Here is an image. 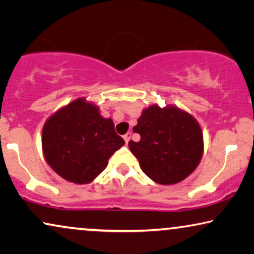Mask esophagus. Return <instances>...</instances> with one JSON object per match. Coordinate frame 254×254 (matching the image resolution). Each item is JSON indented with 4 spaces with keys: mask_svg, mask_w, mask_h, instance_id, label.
<instances>
[{
    "mask_svg": "<svg viewBox=\"0 0 254 254\" xmlns=\"http://www.w3.org/2000/svg\"><path fill=\"white\" fill-rule=\"evenodd\" d=\"M123 138H124V140H125V143H129V140L131 139V132H127V133H125L124 136H123Z\"/></svg>",
    "mask_w": 254,
    "mask_h": 254,
    "instance_id": "esophagus-1",
    "label": "esophagus"
}]
</instances>
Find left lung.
I'll list each match as a JSON object with an SVG mask.
<instances>
[{
    "mask_svg": "<svg viewBox=\"0 0 254 254\" xmlns=\"http://www.w3.org/2000/svg\"><path fill=\"white\" fill-rule=\"evenodd\" d=\"M139 141L129 147L141 171L160 185L178 184L197 167L203 153V136L192 116L178 108L151 106L133 127Z\"/></svg>",
    "mask_w": 254,
    "mask_h": 254,
    "instance_id": "left-lung-1",
    "label": "left lung"
}]
</instances>
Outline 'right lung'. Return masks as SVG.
Masks as SVG:
<instances>
[{"label": "right lung", "instance_id": "obj_1", "mask_svg": "<svg viewBox=\"0 0 254 254\" xmlns=\"http://www.w3.org/2000/svg\"><path fill=\"white\" fill-rule=\"evenodd\" d=\"M124 144L113 120L101 117L99 108L83 99L57 111L43 127L46 161L57 174L74 184L93 181Z\"/></svg>", "mask_w": 254, "mask_h": 254}]
</instances>
